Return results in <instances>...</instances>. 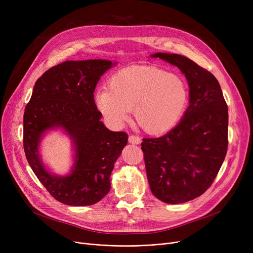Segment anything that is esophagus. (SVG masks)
<instances>
[{
  "label": "esophagus",
  "instance_id": "esophagus-1",
  "mask_svg": "<svg viewBox=\"0 0 253 253\" xmlns=\"http://www.w3.org/2000/svg\"><path fill=\"white\" fill-rule=\"evenodd\" d=\"M128 141H129V143H132V144H139L141 140L139 137H137L135 135H130L128 138Z\"/></svg>",
  "mask_w": 253,
  "mask_h": 253
}]
</instances>
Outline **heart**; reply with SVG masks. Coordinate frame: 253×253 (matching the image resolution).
I'll return each mask as SVG.
<instances>
[{
    "instance_id": "b5f03b06",
    "label": "heart",
    "mask_w": 253,
    "mask_h": 253,
    "mask_svg": "<svg viewBox=\"0 0 253 253\" xmlns=\"http://www.w3.org/2000/svg\"><path fill=\"white\" fill-rule=\"evenodd\" d=\"M189 103L184 80L155 66H131L115 73L109 89L95 94V104L105 122L119 128L129 121L132 110L139 127L151 135L173 129Z\"/></svg>"
}]
</instances>
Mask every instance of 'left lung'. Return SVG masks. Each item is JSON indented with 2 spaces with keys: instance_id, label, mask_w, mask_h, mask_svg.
I'll return each mask as SVG.
<instances>
[{
  "instance_id": "1",
  "label": "left lung",
  "mask_w": 253,
  "mask_h": 253,
  "mask_svg": "<svg viewBox=\"0 0 253 253\" xmlns=\"http://www.w3.org/2000/svg\"><path fill=\"white\" fill-rule=\"evenodd\" d=\"M151 57L177 66L190 88V104L179 123L165 135L141 142L153 195L164 203H184L207 191L223 163L228 105L216 78L193 60L161 52Z\"/></svg>"
}]
</instances>
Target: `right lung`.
Wrapping results in <instances>:
<instances>
[{
  "label": "right lung",
  "mask_w": 253,
  "mask_h": 253,
  "mask_svg": "<svg viewBox=\"0 0 253 253\" xmlns=\"http://www.w3.org/2000/svg\"><path fill=\"white\" fill-rule=\"evenodd\" d=\"M116 64L106 59L59 63L37 80L26 104L23 116L26 159L50 195L63 204L93 205L111 190L112 171L128 135L104 126L93 93L100 77ZM52 129L62 130L72 141L74 162L66 176L53 174L42 162L41 142Z\"/></svg>",
  "instance_id": "add662e5"
}]
</instances>
